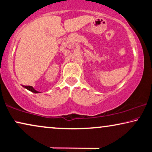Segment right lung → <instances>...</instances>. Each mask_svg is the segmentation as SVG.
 Instances as JSON below:
<instances>
[{
    "instance_id": "obj_1",
    "label": "right lung",
    "mask_w": 152,
    "mask_h": 152,
    "mask_svg": "<svg viewBox=\"0 0 152 152\" xmlns=\"http://www.w3.org/2000/svg\"><path fill=\"white\" fill-rule=\"evenodd\" d=\"M25 88H26V89H28V90H30V91H31V92H33V93H39V92H38V91H36V90L34 89V88L32 87V86H24Z\"/></svg>"
}]
</instances>
